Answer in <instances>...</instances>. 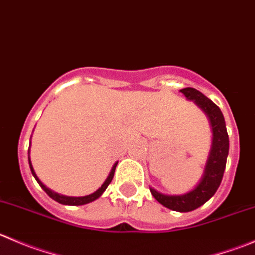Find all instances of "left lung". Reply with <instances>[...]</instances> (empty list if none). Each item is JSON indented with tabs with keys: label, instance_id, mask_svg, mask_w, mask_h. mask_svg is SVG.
Here are the masks:
<instances>
[{
	"label": "left lung",
	"instance_id": "obj_1",
	"mask_svg": "<svg viewBox=\"0 0 255 255\" xmlns=\"http://www.w3.org/2000/svg\"><path fill=\"white\" fill-rule=\"evenodd\" d=\"M180 92H182L187 100L194 101L206 113L212 127V145L208 154L204 175L195 189L186 194L164 195L154 190L153 187H150V192L156 201L160 202L163 206L177 212H190L202 206L217 191L225 173L230 142H228L225 117L220 107L194 87H185L180 90Z\"/></svg>",
	"mask_w": 255,
	"mask_h": 255
}]
</instances>
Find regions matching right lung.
<instances>
[{
    "label": "right lung",
    "instance_id": "obj_1",
    "mask_svg": "<svg viewBox=\"0 0 255 255\" xmlns=\"http://www.w3.org/2000/svg\"><path fill=\"white\" fill-rule=\"evenodd\" d=\"M28 160H29V166H30V171H32L33 176L35 177V180L38 181V184L40 185V187H42L43 190H44L45 192L49 195V196L51 197L53 200H55L56 202H59V204L61 205H70V206H80V205H85V204H90V202L95 201L96 199H99L100 196H101L102 194H104L105 190L107 189V186L110 185V182L112 181L113 179V174H115V169H116V165H117V163H115V165L112 166L111 171H110V175L107 176V179L105 180L104 184L101 185V187L100 189H97L96 191L92 192V194L90 195H86V196H80V197H73V196H65V195H60L58 194V192H54L53 190L48 189L47 186H45L44 184H43L42 181L39 180V177L37 176V174H35L34 169H33L32 166V163H30V158L28 156Z\"/></svg>",
    "mask_w": 255,
    "mask_h": 255
}]
</instances>
